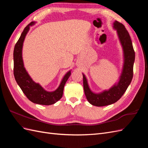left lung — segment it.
<instances>
[{
  "label": "left lung",
  "instance_id": "8db88e82",
  "mask_svg": "<svg viewBox=\"0 0 148 148\" xmlns=\"http://www.w3.org/2000/svg\"><path fill=\"white\" fill-rule=\"evenodd\" d=\"M113 27L117 30L120 42L123 48L124 57L123 70L119 82L109 90H105L96 94L91 91L86 78L83 73L85 96L91 104L97 107L110 105L119 100L126 91L133 76V64L135 59V53L130 36L124 25L119 21H115L114 22Z\"/></svg>",
  "mask_w": 148,
  "mask_h": 148
}]
</instances>
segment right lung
I'll return each instance as SVG.
<instances>
[{
	"label": "right lung",
	"mask_w": 148,
	"mask_h": 148,
	"mask_svg": "<svg viewBox=\"0 0 148 148\" xmlns=\"http://www.w3.org/2000/svg\"><path fill=\"white\" fill-rule=\"evenodd\" d=\"M34 24V22H31L26 26L15 44L13 51V74L17 84L30 101L35 104L49 106L53 104L62 98L64 86L71 75V71L65 74L56 90L52 92L46 91L41 85L35 83L30 77L24 66L22 58V48L29 26Z\"/></svg>",
	"instance_id": "add662e5"
}]
</instances>
